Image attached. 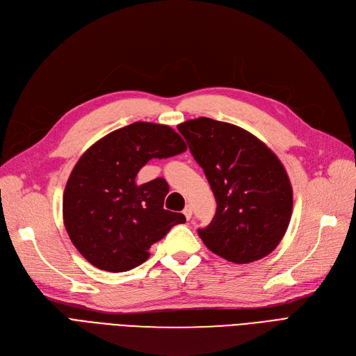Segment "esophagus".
<instances>
[{
    "instance_id": "obj_1",
    "label": "esophagus",
    "mask_w": 356,
    "mask_h": 356,
    "mask_svg": "<svg viewBox=\"0 0 356 356\" xmlns=\"http://www.w3.org/2000/svg\"><path fill=\"white\" fill-rule=\"evenodd\" d=\"M183 213H184V216H186V220H191V218H192V207H191V205L184 207Z\"/></svg>"
}]
</instances>
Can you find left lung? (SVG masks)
<instances>
[{"mask_svg": "<svg viewBox=\"0 0 356 356\" xmlns=\"http://www.w3.org/2000/svg\"><path fill=\"white\" fill-rule=\"evenodd\" d=\"M177 129L216 200L211 224L197 229L204 244L234 264L272 253L292 213L291 181L280 159L253 134L227 122L197 118Z\"/></svg>", "mask_w": 356, "mask_h": 356, "instance_id": "obj_1", "label": "left lung"}]
</instances>
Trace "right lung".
<instances>
[{
  "instance_id": "right-lung-1",
  "label": "right lung",
  "mask_w": 356,
  "mask_h": 356,
  "mask_svg": "<svg viewBox=\"0 0 356 356\" xmlns=\"http://www.w3.org/2000/svg\"><path fill=\"white\" fill-rule=\"evenodd\" d=\"M186 151L167 125L135 122L92 144L76 161L64 191L67 233L84 259L107 272H127L149 257V247L183 213L163 208L168 184L163 177L140 184L136 175L152 159Z\"/></svg>"
}]
</instances>
